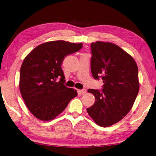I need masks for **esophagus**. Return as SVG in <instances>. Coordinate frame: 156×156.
Masks as SVG:
<instances>
[{"label": "esophagus", "instance_id": "obj_1", "mask_svg": "<svg viewBox=\"0 0 156 156\" xmlns=\"http://www.w3.org/2000/svg\"><path fill=\"white\" fill-rule=\"evenodd\" d=\"M86 92H87V91H86V89H83V90H80V94H84Z\"/></svg>", "mask_w": 156, "mask_h": 156}]
</instances>
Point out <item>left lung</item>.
Segmentation results:
<instances>
[{"instance_id":"left-lung-1","label":"left lung","mask_w":156,"mask_h":156,"mask_svg":"<svg viewBox=\"0 0 156 156\" xmlns=\"http://www.w3.org/2000/svg\"><path fill=\"white\" fill-rule=\"evenodd\" d=\"M91 73L95 79L101 77V91L89 89L95 102L87 112L101 127L110 126L126 115L139 91L138 66L133 58L116 44L92 42Z\"/></svg>"}]
</instances>
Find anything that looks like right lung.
I'll use <instances>...</instances> for the list:
<instances>
[{"instance_id": "1", "label": "right lung", "mask_w": 156, "mask_h": 156, "mask_svg": "<svg viewBox=\"0 0 156 156\" xmlns=\"http://www.w3.org/2000/svg\"><path fill=\"white\" fill-rule=\"evenodd\" d=\"M82 48L83 43L49 41L37 46L25 58L20 69V91L27 107L36 118L53 120L77 96L76 90L64 85L61 65L66 56Z\"/></svg>"}]
</instances>
